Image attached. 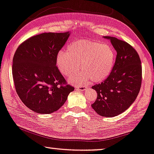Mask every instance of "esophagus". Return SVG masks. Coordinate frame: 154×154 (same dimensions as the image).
<instances>
[{
	"label": "esophagus",
	"instance_id": "34e87169",
	"mask_svg": "<svg viewBox=\"0 0 154 154\" xmlns=\"http://www.w3.org/2000/svg\"><path fill=\"white\" fill-rule=\"evenodd\" d=\"M76 88H77V89L81 90V91H85V90L87 89V86H85V85H80V86H77Z\"/></svg>",
	"mask_w": 154,
	"mask_h": 154
}]
</instances>
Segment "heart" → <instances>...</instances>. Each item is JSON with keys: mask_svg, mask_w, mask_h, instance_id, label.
<instances>
[{"mask_svg": "<svg viewBox=\"0 0 154 154\" xmlns=\"http://www.w3.org/2000/svg\"><path fill=\"white\" fill-rule=\"evenodd\" d=\"M115 61L116 52L110 44L89 39L72 42L67 52L60 51L56 58L60 73L66 77L71 75L69 81L77 84H84L89 79L94 82L104 80L111 72ZM80 67L83 71L75 73Z\"/></svg>", "mask_w": 154, "mask_h": 154, "instance_id": "obj_1", "label": "heart"}]
</instances>
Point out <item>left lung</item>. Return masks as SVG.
Masks as SVG:
<instances>
[{"label": "left lung", "instance_id": "obj_1", "mask_svg": "<svg viewBox=\"0 0 154 154\" xmlns=\"http://www.w3.org/2000/svg\"><path fill=\"white\" fill-rule=\"evenodd\" d=\"M108 38L117 55L113 68L101 84L92 86L97 98L92 104L100 116L114 117L126 110L135 101L141 85L142 69L139 54L124 41L112 36Z\"/></svg>", "mask_w": 154, "mask_h": 154}]
</instances>
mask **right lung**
<instances>
[{
  "instance_id": "1",
  "label": "right lung",
  "mask_w": 154,
  "mask_h": 154,
  "mask_svg": "<svg viewBox=\"0 0 154 154\" xmlns=\"http://www.w3.org/2000/svg\"><path fill=\"white\" fill-rule=\"evenodd\" d=\"M65 33H42L18 46L13 60L15 90L26 107L37 113L58 110L74 87L67 85L56 58L69 36Z\"/></svg>"
}]
</instances>
